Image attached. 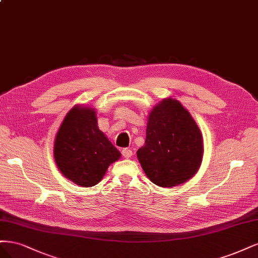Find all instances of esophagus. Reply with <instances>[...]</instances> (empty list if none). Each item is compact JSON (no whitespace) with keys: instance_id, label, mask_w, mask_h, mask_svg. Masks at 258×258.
<instances>
[{"instance_id":"esophagus-1","label":"esophagus","mask_w":258,"mask_h":258,"mask_svg":"<svg viewBox=\"0 0 258 258\" xmlns=\"http://www.w3.org/2000/svg\"><path fill=\"white\" fill-rule=\"evenodd\" d=\"M122 154H123V156L125 157V159H130V157H132L133 156V151L131 150V149H123L122 150Z\"/></svg>"}]
</instances>
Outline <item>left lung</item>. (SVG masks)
<instances>
[{
  "label": "left lung",
  "instance_id": "left-lung-1",
  "mask_svg": "<svg viewBox=\"0 0 258 258\" xmlns=\"http://www.w3.org/2000/svg\"><path fill=\"white\" fill-rule=\"evenodd\" d=\"M204 138L196 121L176 98H164L148 115L145 145L137 159L147 177L162 187L192 179L201 167Z\"/></svg>",
  "mask_w": 258,
  "mask_h": 258
}]
</instances>
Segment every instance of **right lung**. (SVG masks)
I'll return each mask as SVG.
<instances>
[{"label": "right lung", "instance_id": "add662e5", "mask_svg": "<svg viewBox=\"0 0 258 258\" xmlns=\"http://www.w3.org/2000/svg\"><path fill=\"white\" fill-rule=\"evenodd\" d=\"M53 156L63 176L82 187L97 184L121 153L98 128L94 108L76 105L56 132Z\"/></svg>", "mask_w": 258, "mask_h": 258}]
</instances>
